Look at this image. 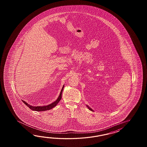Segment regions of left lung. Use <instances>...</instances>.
<instances>
[{
	"label": "left lung",
	"mask_w": 147,
	"mask_h": 147,
	"mask_svg": "<svg viewBox=\"0 0 147 147\" xmlns=\"http://www.w3.org/2000/svg\"><path fill=\"white\" fill-rule=\"evenodd\" d=\"M86 106H87L88 108V109H89L90 110H91V111H94V110L92 109H91V108H90V107L88 106V105H86Z\"/></svg>",
	"instance_id": "1"
}]
</instances>
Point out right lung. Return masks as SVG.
<instances>
[{
	"instance_id": "add662e5",
	"label": "right lung",
	"mask_w": 147,
	"mask_h": 147,
	"mask_svg": "<svg viewBox=\"0 0 147 147\" xmlns=\"http://www.w3.org/2000/svg\"><path fill=\"white\" fill-rule=\"evenodd\" d=\"M64 84L63 86V88H62V89L60 91V93L59 96L58 98H57L56 101H55L54 102H53V103H50L47 106H32L31 105H30L29 104H28V103H27L26 101L22 100V102L24 103H25V105L30 109L32 110H34V111H46V110H48L51 109L52 108H53V107L56 106L58 104V103L59 102L60 100H61V96H62V92H63V88H64Z\"/></svg>"
}]
</instances>
